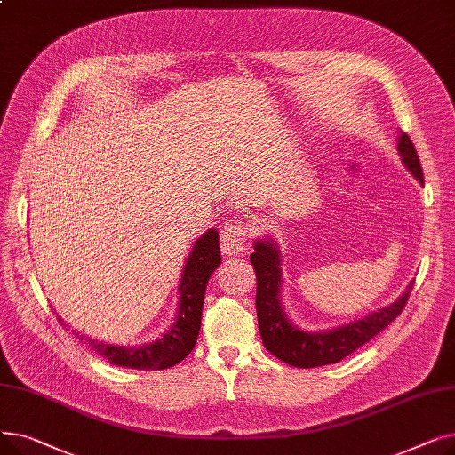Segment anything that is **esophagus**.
<instances>
[{
	"mask_svg": "<svg viewBox=\"0 0 455 455\" xmlns=\"http://www.w3.org/2000/svg\"><path fill=\"white\" fill-rule=\"evenodd\" d=\"M251 228L243 223L232 221L221 230V249L225 254H237L247 249Z\"/></svg>",
	"mask_w": 455,
	"mask_h": 455,
	"instance_id": "1",
	"label": "esophagus"
}]
</instances>
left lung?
Segmentation results:
<instances>
[{
  "label": "left lung",
  "instance_id": "1",
  "mask_svg": "<svg viewBox=\"0 0 455 455\" xmlns=\"http://www.w3.org/2000/svg\"><path fill=\"white\" fill-rule=\"evenodd\" d=\"M398 151L408 170L419 182H424L422 165L408 132L400 134ZM251 264L256 273V312L261 341L278 360L299 369L338 363L354 350L369 343L402 314L413 290V283H410L408 291L396 302L362 321L336 330L307 333L300 331L285 319L280 306L278 293L282 288V271L276 245L271 242H256L254 252L251 254Z\"/></svg>",
  "mask_w": 455,
  "mask_h": 455
}]
</instances>
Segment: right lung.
I'll use <instances>...</instances> for the list:
<instances>
[{"label":"right lung","mask_w":455,"mask_h":455,"mask_svg":"<svg viewBox=\"0 0 455 455\" xmlns=\"http://www.w3.org/2000/svg\"><path fill=\"white\" fill-rule=\"evenodd\" d=\"M220 264H221L220 234L215 230H208L196 242V247L186 261L180 288H179L180 302H179L177 323L156 343L124 348V347L105 345L98 339L81 336L77 331L74 336L81 343L95 350V354H100L101 357H105V360H108V363L112 365L138 369V371L170 369L180 363L184 357L194 350L197 343L206 283L210 275L218 269ZM59 323H62V319H59Z\"/></svg>","instance_id":"1"}]
</instances>
